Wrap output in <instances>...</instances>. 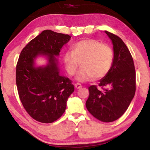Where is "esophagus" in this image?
I'll return each instance as SVG.
<instances>
[{
  "label": "esophagus",
  "instance_id": "34e87169",
  "mask_svg": "<svg viewBox=\"0 0 150 150\" xmlns=\"http://www.w3.org/2000/svg\"><path fill=\"white\" fill-rule=\"evenodd\" d=\"M75 87L77 89H79V88H81L82 87V85H81L80 83H76V84H75Z\"/></svg>",
  "mask_w": 150,
  "mask_h": 150
}]
</instances>
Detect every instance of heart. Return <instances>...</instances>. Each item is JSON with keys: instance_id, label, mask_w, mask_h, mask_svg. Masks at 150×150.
Segmentation results:
<instances>
[{"instance_id": "1", "label": "heart", "mask_w": 150, "mask_h": 150, "mask_svg": "<svg viewBox=\"0 0 150 150\" xmlns=\"http://www.w3.org/2000/svg\"><path fill=\"white\" fill-rule=\"evenodd\" d=\"M112 49L106 44L93 39H85L74 44L72 51H67L63 60L67 72L74 75L78 67L82 66L76 79L85 82L94 77H105L112 66Z\"/></svg>"}]
</instances>
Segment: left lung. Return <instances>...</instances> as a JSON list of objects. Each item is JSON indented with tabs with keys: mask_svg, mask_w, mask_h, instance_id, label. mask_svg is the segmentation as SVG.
Here are the masks:
<instances>
[{
	"mask_svg": "<svg viewBox=\"0 0 150 150\" xmlns=\"http://www.w3.org/2000/svg\"><path fill=\"white\" fill-rule=\"evenodd\" d=\"M112 41L114 59L108 74L99 86L106 87L99 90L95 85L88 88L89 97L86 107L92 115L103 122H114L127 110L136 90V73L133 59L121 38L105 31Z\"/></svg>",
	"mask_w": 150,
	"mask_h": 150,
	"instance_id": "8db88e82",
	"label": "left lung"
}]
</instances>
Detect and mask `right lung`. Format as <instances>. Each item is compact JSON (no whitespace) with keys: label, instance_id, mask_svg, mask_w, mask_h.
Returning a JSON list of instances; mask_svg holds the SVG:
<instances>
[{"label":"right lung","instance_id":"right-lung-1","mask_svg":"<svg viewBox=\"0 0 150 150\" xmlns=\"http://www.w3.org/2000/svg\"><path fill=\"white\" fill-rule=\"evenodd\" d=\"M70 39L68 34L45 30L21 52L16 66L17 90L25 109L38 122L49 124L59 118L74 92L71 81L60 75L56 58ZM38 56L47 58L46 65L36 66Z\"/></svg>","mask_w":150,"mask_h":150}]
</instances>
